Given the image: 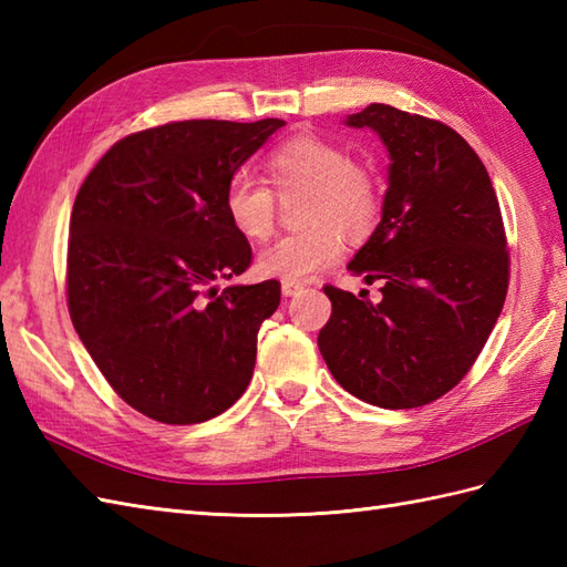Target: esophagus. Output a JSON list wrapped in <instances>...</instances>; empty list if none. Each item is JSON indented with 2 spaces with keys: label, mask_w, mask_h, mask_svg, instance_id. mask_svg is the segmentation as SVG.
I'll return each mask as SVG.
<instances>
[{
  "label": "esophagus",
  "mask_w": 567,
  "mask_h": 567,
  "mask_svg": "<svg viewBox=\"0 0 567 567\" xmlns=\"http://www.w3.org/2000/svg\"><path fill=\"white\" fill-rule=\"evenodd\" d=\"M302 290H305L302 282H290V280L282 282V295L285 297H295V295H299Z\"/></svg>",
  "instance_id": "34e87169"
}]
</instances>
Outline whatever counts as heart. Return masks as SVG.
<instances>
[{
  "instance_id": "1",
  "label": "heart",
  "mask_w": 567,
  "mask_h": 567,
  "mask_svg": "<svg viewBox=\"0 0 567 567\" xmlns=\"http://www.w3.org/2000/svg\"><path fill=\"white\" fill-rule=\"evenodd\" d=\"M265 179L277 195L305 189L299 224L305 231L277 238L258 252V272L277 280L307 282L341 258L346 234H360L380 209V187L339 143L295 136L268 153ZM226 219L240 236L262 240L272 234L275 199L262 183L234 177L224 192Z\"/></svg>"
}]
</instances>
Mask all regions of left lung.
<instances>
[{
    "label": "left lung",
    "mask_w": 567,
    "mask_h": 567,
    "mask_svg": "<svg viewBox=\"0 0 567 567\" xmlns=\"http://www.w3.org/2000/svg\"><path fill=\"white\" fill-rule=\"evenodd\" d=\"M388 148V192L375 231L348 270L382 299L323 287L333 311L319 351L346 392L382 409L439 400L483 351L507 297L509 256L483 161L433 118L390 104L348 114Z\"/></svg>",
    "instance_id": "8db88e82"
}]
</instances>
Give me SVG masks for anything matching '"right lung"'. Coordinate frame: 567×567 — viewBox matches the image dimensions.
I'll list each match as a JSON object with an SVG mask.
<instances>
[{
    "instance_id": "1",
    "label": "right lung",
    "mask_w": 567,
    "mask_h": 567,
    "mask_svg": "<svg viewBox=\"0 0 567 567\" xmlns=\"http://www.w3.org/2000/svg\"><path fill=\"white\" fill-rule=\"evenodd\" d=\"M282 126L192 118L141 131L106 151L72 204V327L116 394L163 424L219 416L252 378L280 282L216 295V280L250 265L224 192Z\"/></svg>"
}]
</instances>
